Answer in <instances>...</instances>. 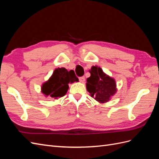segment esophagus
Instances as JSON below:
<instances>
[{"mask_svg": "<svg viewBox=\"0 0 159 159\" xmlns=\"http://www.w3.org/2000/svg\"><path fill=\"white\" fill-rule=\"evenodd\" d=\"M79 80H80V81H81V82H84L85 81V77L84 76H81V77H80L79 78Z\"/></svg>", "mask_w": 159, "mask_h": 159, "instance_id": "esophagus-1", "label": "esophagus"}]
</instances>
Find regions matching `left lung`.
Instances as JSON below:
<instances>
[{
  "label": "left lung",
  "instance_id": "obj_1",
  "mask_svg": "<svg viewBox=\"0 0 159 159\" xmlns=\"http://www.w3.org/2000/svg\"><path fill=\"white\" fill-rule=\"evenodd\" d=\"M89 72L91 75L86 84L87 90L98 102H107L117 91L115 80L104 74L98 66H93Z\"/></svg>",
  "mask_w": 159,
  "mask_h": 159
}]
</instances>
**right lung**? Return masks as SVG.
Returning <instances> with one entry per match:
<instances>
[{
	"instance_id": "add662e5",
	"label": "right lung",
	"mask_w": 159,
	"mask_h": 159,
	"mask_svg": "<svg viewBox=\"0 0 159 159\" xmlns=\"http://www.w3.org/2000/svg\"><path fill=\"white\" fill-rule=\"evenodd\" d=\"M73 71H68L64 68L56 69L49 80L42 85V91L46 96L57 99L64 95L68 91L69 83L78 81Z\"/></svg>"
}]
</instances>
